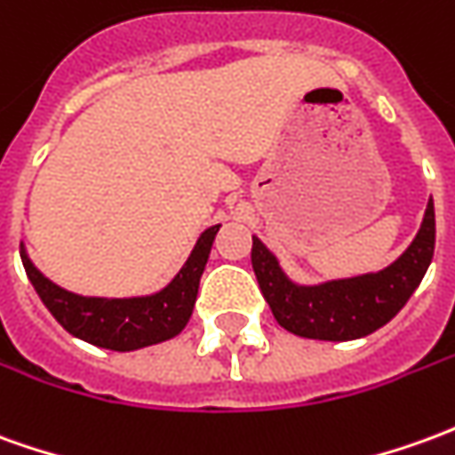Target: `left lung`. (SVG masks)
<instances>
[{"instance_id":"obj_1","label":"left lung","mask_w":455,"mask_h":455,"mask_svg":"<svg viewBox=\"0 0 455 455\" xmlns=\"http://www.w3.org/2000/svg\"><path fill=\"white\" fill-rule=\"evenodd\" d=\"M434 243L436 214L434 199H428L414 241L382 271L303 285L288 278L275 253L259 236H253L251 263L278 325L307 339L347 342L371 335L404 307L428 271Z\"/></svg>"}]
</instances>
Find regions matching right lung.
Segmentation results:
<instances>
[{
	"label": "right lung",
	"instance_id": "obj_1",
	"mask_svg": "<svg viewBox=\"0 0 455 455\" xmlns=\"http://www.w3.org/2000/svg\"><path fill=\"white\" fill-rule=\"evenodd\" d=\"M221 224H214L196 238L195 249L172 281L157 293L132 295V298H95L66 291L49 281L28 259L27 246L21 243V263L34 291L49 313L68 330L73 338L91 342L95 347L132 352V349L160 345L177 338L189 323L195 310L199 278L204 273L212 243Z\"/></svg>",
	"mask_w": 455,
	"mask_h": 455
}]
</instances>
